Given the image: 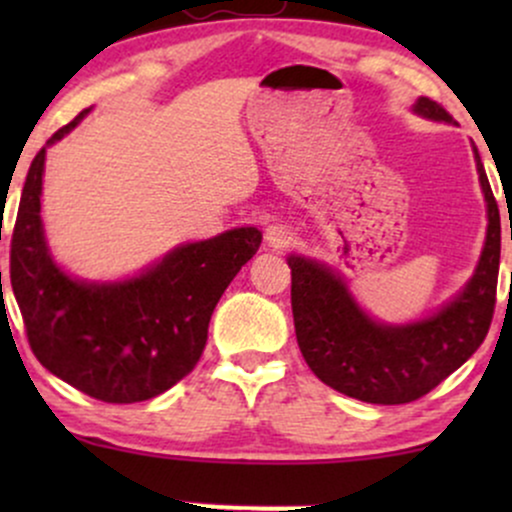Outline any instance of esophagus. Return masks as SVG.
<instances>
[{
    "label": "esophagus",
    "mask_w": 512,
    "mask_h": 512,
    "mask_svg": "<svg viewBox=\"0 0 512 512\" xmlns=\"http://www.w3.org/2000/svg\"><path fill=\"white\" fill-rule=\"evenodd\" d=\"M264 240H267L269 248L284 250L293 243V233L289 226H284V223H272V226L267 228V233H264Z\"/></svg>",
    "instance_id": "esophagus-1"
}]
</instances>
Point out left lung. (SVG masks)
Here are the masks:
<instances>
[{
  "label": "left lung",
  "mask_w": 512,
  "mask_h": 512,
  "mask_svg": "<svg viewBox=\"0 0 512 512\" xmlns=\"http://www.w3.org/2000/svg\"><path fill=\"white\" fill-rule=\"evenodd\" d=\"M416 113L450 120L448 110L431 98H419ZM477 168L489 202V231L477 274L455 301L424 322L378 325L358 310L337 274L289 257L298 346L310 370L332 390L370 404L414 402L455 373L486 339L496 310L501 214L479 156Z\"/></svg>",
  "instance_id": "left-lung-1"
}]
</instances>
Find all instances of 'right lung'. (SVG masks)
<instances>
[{
	"label": "right lung",
	"instance_id": "1",
	"mask_svg": "<svg viewBox=\"0 0 512 512\" xmlns=\"http://www.w3.org/2000/svg\"><path fill=\"white\" fill-rule=\"evenodd\" d=\"M57 129L48 144L72 129ZM45 149L33 158L11 233L9 276L31 351L84 395L134 404L180 383L197 366L221 293L260 250L257 228L182 245L125 284H81L52 262L40 221ZM2 276V272H0Z\"/></svg>",
	"mask_w": 512,
	"mask_h": 512
}]
</instances>
